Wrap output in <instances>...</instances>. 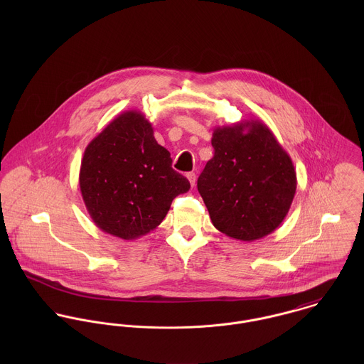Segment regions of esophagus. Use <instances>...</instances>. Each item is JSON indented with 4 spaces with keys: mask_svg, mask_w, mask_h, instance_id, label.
Wrapping results in <instances>:
<instances>
[{
    "mask_svg": "<svg viewBox=\"0 0 364 364\" xmlns=\"http://www.w3.org/2000/svg\"><path fill=\"white\" fill-rule=\"evenodd\" d=\"M186 176H188V179H189L191 185H192V186H195V183H196V173H195V172H189Z\"/></svg>",
    "mask_w": 364,
    "mask_h": 364,
    "instance_id": "esophagus-1",
    "label": "esophagus"
}]
</instances>
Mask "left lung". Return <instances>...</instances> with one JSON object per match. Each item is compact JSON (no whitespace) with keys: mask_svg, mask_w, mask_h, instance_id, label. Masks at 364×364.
Wrapping results in <instances>:
<instances>
[{"mask_svg":"<svg viewBox=\"0 0 364 364\" xmlns=\"http://www.w3.org/2000/svg\"><path fill=\"white\" fill-rule=\"evenodd\" d=\"M214 156L198 179L213 225L230 238L255 241L273 232L293 203L297 175L287 151L258 119L217 126Z\"/></svg>","mask_w":364,"mask_h":364,"instance_id":"left-lung-1","label":"left lung"}]
</instances>
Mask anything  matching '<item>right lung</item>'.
Wrapping results in <instances>:
<instances>
[{"label":"right lung","mask_w":364,"mask_h":364,"mask_svg":"<svg viewBox=\"0 0 364 364\" xmlns=\"http://www.w3.org/2000/svg\"><path fill=\"white\" fill-rule=\"evenodd\" d=\"M189 189L140 110L116 116L87 146L81 161L80 191L92 221L126 241L156 228L172 200Z\"/></svg>","instance_id":"add662e5"}]
</instances>
